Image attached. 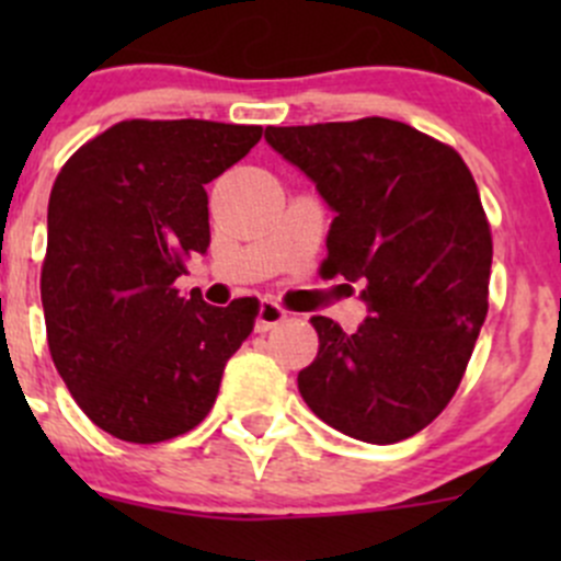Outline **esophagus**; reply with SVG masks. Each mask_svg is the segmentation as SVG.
Segmentation results:
<instances>
[{"label": "esophagus", "instance_id": "1", "mask_svg": "<svg viewBox=\"0 0 561 561\" xmlns=\"http://www.w3.org/2000/svg\"><path fill=\"white\" fill-rule=\"evenodd\" d=\"M287 320V312L279 307V304L274 301H260V309H257V320H254V331L257 333H268L274 331L279 322Z\"/></svg>", "mask_w": 561, "mask_h": 561}]
</instances>
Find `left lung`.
I'll list each match as a JSON object with an SVG mask.
<instances>
[{
	"label": "left lung",
	"mask_w": 561,
	"mask_h": 561,
	"mask_svg": "<svg viewBox=\"0 0 561 561\" xmlns=\"http://www.w3.org/2000/svg\"><path fill=\"white\" fill-rule=\"evenodd\" d=\"M265 140L336 211L320 271L360 285L369 307L355 333L312 317L320 350L298 390L360 443L412 437L454 399L489 312L478 184L456 149L393 118L265 127Z\"/></svg>",
	"instance_id": "left-lung-1"
}]
</instances>
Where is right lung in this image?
I'll return each mask as SVG.
<instances>
[{
	"label": "right lung",
	"mask_w": 561,
	"mask_h": 561,
	"mask_svg": "<svg viewBox=\"0 0 561 561\" xmlns=\"http://www.w3.org/2000/svg\"><path fill=\"white\" fill-rule=\"evenodd\" d=\"M263 138L257 124L127 118L65 162L48 201L39 296L56 371L89 421L124 443L195 428L257 301L208 307L175 279L206 252V184Z\"/></svg>",
	"instance_id": "add662e5"
}]
</instances>
